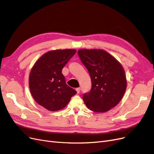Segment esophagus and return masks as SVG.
Returning a JSON list of instances; mask_svg holds the SVG:
<instances>
[{"label": "esophagus", "instance_id": "obj_1", "mask_svg": "<svg viewBox=\"0 0 154 154\" xmlns=\"http://www.w3.org/2000/svg\"><path fill=\"white\" fill-rule=\"evenodd\" d=\"M76 91H77V92L79 94L80 92V88H76Z\"/></svg>", "mask_w": 154, "mask_h": 154}]
</instances>
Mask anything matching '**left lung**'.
<instances>
[{
    "instance_id": "obj_1",
    "label": "left lung",
    "mask_w": 154,
    "mask_h": 154,
    "mask_svg": "<svg viewBox=\"0 0 154 154\" xmlns=\"http://www.w3.org/2000/svg\"><path fill=\"white\" fill-rule=\"evenodd\" d=\"M78 54L90 74L92 88L82 99L96 112L110 111L119 103L127 88L125 71L120 63L103 49H82Z\"/></svg>"
}]
</instances>
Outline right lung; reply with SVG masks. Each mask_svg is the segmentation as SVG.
I'll return each mask as SVG.
<instances>
[{
	"label": "right lung",
	"mask_w": 154,
	"mask_h": 154,
	"mask_svg": "<svg viewBox=\"0 0 154 154\" xmlns=\"http://www.w3.org/2000/svg\"><path fill=\"white\" fill-rule=\"evenodd\" d=\"M75 49H57L43 54L35 62L29 75V88L37 103L50 111L64 109L77 92L66 83L63 68Z\"/></svg>",
	"instance_id": "1"
}]
</instances>
